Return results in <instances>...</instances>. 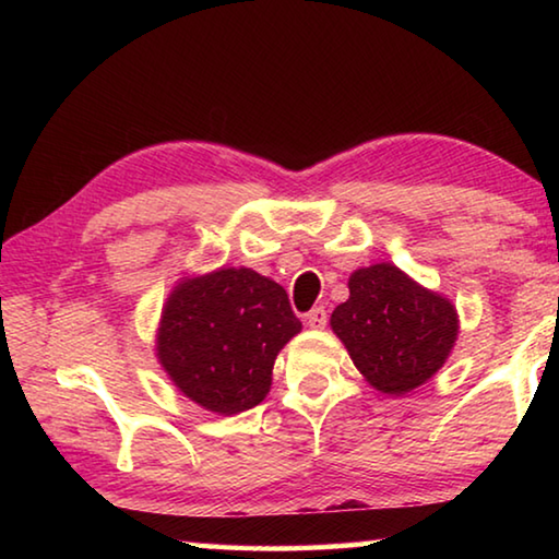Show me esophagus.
Wrapping results in <instances>:
<instances>
[{"instance_id": "34e87169", "label": "esophagus", "mask_w": 559, "mask_h": 559, "mask_svg": "<svg viewBox=\"0 0 559 559\" xmlns=\"http://www.w3.org/2000/svg\"><path fill=\"white\" fill-rule=\"evenodd\" d=\"M306 323H308V328H313V330H323L328 325V310L320 308V306L313 308L306 316Z\"/></svg>"}]
</instances>
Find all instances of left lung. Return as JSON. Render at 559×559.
Returning a JSON list of instances; mask_svg holds the SVG:
<instances>
[{"label":"left lung","instance_id":"obj_1","mask_svg":"<svg viewBox=\"0 0 559 559\" xmlns=\"http://www.w3.org/2000/svg\"><path fill=\"white\" fill-rule=\"evenodd\" d=\"M347 288L349 298L333 310L330 328L374 390L402 396L441 370L459 335L449 298L394 263L357 269Z\"/></svg>","mask_w":559,"mask_h":559}]
</instances>
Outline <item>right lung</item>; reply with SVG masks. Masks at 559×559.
<instances>
[{"mask_svg": "<svg viewBox=\"0 0 559 559\" xmlns=\"http://www.w3.org/2000/svg\"><path fill=\"white\" fill-rule=\"evenodd\" d=\"M300 328L276 281L251 269H219L177 283L155 347L179 392L231 416L266 400L276 355Z\"/></svg>", "mask_w": 559, "mask_h": 559, "instance_id": "1", "label": "right lung"}]
</instances>
